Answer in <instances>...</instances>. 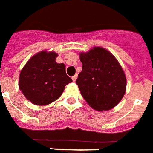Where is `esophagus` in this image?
I'll return each instance as SVG.
<instances>
[{
  "instance_id": "esophagus-1",
  "label": "esophagus",
  "mask_w": 153,
  "mask_h": 153,
  "mask_svg": "<svg viewBox=\"0 0 153 153\" xmlns=\"http://www.w3.org/2000/svg\"><path fill=\"white\" fill-rule=\"evenodd\" d=\"M76 78H77V74L74 75V76H73L71 77V79H72V81H73V82H76Z\"/></svg>"
}]
</instances>
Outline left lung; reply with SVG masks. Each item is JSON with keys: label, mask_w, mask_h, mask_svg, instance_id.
Returning a JSON list of instances; mask_svg holds the SVG:
<instances>
[{"label": "left lung", "mask_w": 153, "mask_h": 153, "mask_svg": "<svg viewBox=\"0 0 153 153\" xmlns=\"http://www.w3.org/2000/svg\"><path fill=\"white\" fill-rule=\"evenodd\" d=\"M82 71L76 83L89 105L98 111L116 106L126 91V76L122 67L109 51L94 47L80 53Z\"/></svg>", "instance_id": "obj_1"}]
</instances>
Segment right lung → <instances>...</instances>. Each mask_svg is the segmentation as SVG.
Returning a JSON list of instances; mask_svg holds the SVG:
<instances>
[{"label": "right lung", "mask_w": 153, "mask_h": 153, "mask_svg": "<svg viewBox=\"0 0 153 153\" xmlns=\"http://www.w3.org/2000/svg\"><path fill=\"white\" fill-rule=\"evenodd\" d=\"M55 52L42 51L30 58L20 71L19 88L28 100L47 105L57 100L72 82L63 63H57Z\"/></svg>", "instance_id": "obj_1"}]
</instances>
